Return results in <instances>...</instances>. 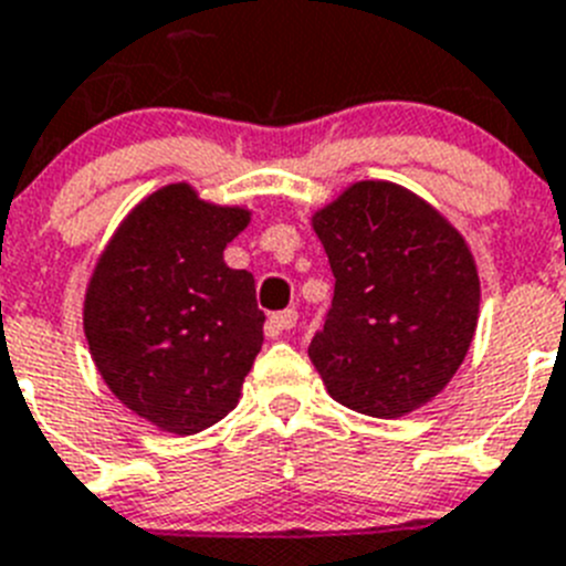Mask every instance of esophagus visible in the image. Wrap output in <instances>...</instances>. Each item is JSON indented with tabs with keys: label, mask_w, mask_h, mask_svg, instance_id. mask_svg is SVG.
Returning a JSON list of instances; mask_svg holds the SVG:
<instances>
[{
	"label": "esophagus",
	"mask_w": 566,
	"mask_h": 566,
	"mask_svg": "<svg viewBox=\"0 0 566 566\" xmlns=\"http://www.w3.org/2000/svg\"><path fill=\"white\" fill-rule=\"evenodd\" d=\"M298 322V311L296 307H287V311L282 313H273V316L268 318V333L270 336H282V333L293 331Z\"/></svg>",
	"instance_id": "esophagus-1"
}]
</instances>
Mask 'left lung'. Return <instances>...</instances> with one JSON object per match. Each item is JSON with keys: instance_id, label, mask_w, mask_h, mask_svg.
Returning <instances> with one entry per match:
<instances>
[{"instance_id": "8db88e82", "label": "left lung", "mask_w": 566, "mask_h": 566, "mask_svg": "<svg viewBox=\"0 0 566 566\" xmlns=\"http://www.w3.org/2000/svg\"><path fill=\"white\" fill-rule=\"evenodd\" d=\"M336 276L307 356L338 405L399 419L439 396L479 324L464 235L392 181H356L313 216Z\"/></svg>"}]
</instances>
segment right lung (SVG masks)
<instances>
[{"mask_svg": "<svg viewBox=\"0 0 566 566\" xmlns=\"http://www.w3.org/2000/svg\"><path fill=\"white\" fill-rule=\"evenodd\" d=\"M250 210L167 185L116 228L85 293V338L96 370L127 410L176 436L222 421L242 396L264 342L248 270L224 248Z\"/></svg>", "mask_w": 566, "mask_h": 566, "instance_id": "add662e5", "label": "right lung"}]
</instances>
